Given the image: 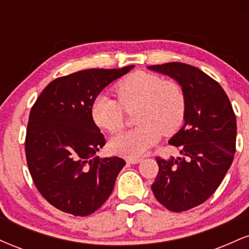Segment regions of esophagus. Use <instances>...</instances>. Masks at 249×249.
Masks as SVG:
<instances>
[{
  "instance_id": "obj_1",
  "label": "esophagus",
  "mask_w": 249,
  "mask_h": 249,
  "mask_svg": "<svg viewBox=\"0 0 249 249\" xmlns=\"http://www.w3.org/2000/svg\"><path fill=\"white\" fill-rule=\"evenodd\" d=\"M141 161H142L141 158H126L127 164H138V162Z\"/></svg>"
}]
</instances>
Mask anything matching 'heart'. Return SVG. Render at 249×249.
Returning a JSON list of instances; mask_svg holds the SVG:
<instances>
[{"label":"heart","mask_w":249,"mask_h":249,"mask_svg":"<svg viewBox=\"0 0 249 249\" xmlns=\"http://www.w3.org/2000/svg\"><path fill=\"white\" fill-rule=\"evenodd\" d=\"M119 102L99 95L91 105V116L99 127L117 133L125 125V110L138 107L133 130L113 137L110 148L113 153L138 157L160 138L172 136L181 127L186 115V97L181 87L165 82L161 77L145 71L131 73L117 84Z\"/></svg>","instance_id":"1"}]
</instances>
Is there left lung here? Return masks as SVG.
Wrapping results in <instances>:
<instances>
[{"label": "left lung", "mask_w": 249, "mask_h": 249, "mask_svg": "<svg viewBox=\"0 0 249 249\" xmlns=\"http://www.w3.org/2000/svg\"><path fill=\"white\" fill-rule=\"evenodd\" d=\"M176 79L186 97L185 124L170 139L182 157H157L156 199L172 212L205 202L221 184L235 153L236 118L220 84L198 68L180 62L150 65Z\"/></svg>", "instance_id": "obj_1"}]
</instances>
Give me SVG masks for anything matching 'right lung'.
Wrapping results in <instances>:
<instances>
[{
  "label": "right lung",
  "mask_w": 249,
  "mask_h": 249,
  "mask_svg": "<svg viewBox=\"0 0 249 249\" xmlns=\"http://www.w3.org/2000/svg\"><path fill=\"white\" fill-rule=\"evenodd\" d=\"M133 67L88 69L58 77L31 107L27 164L38 192L59 211L90 215L112 193L125 161L96 157L105 138L93 122L91 105L103 89Z\"/></svg>",
  "instance_id": "1"
}]
</instances>
